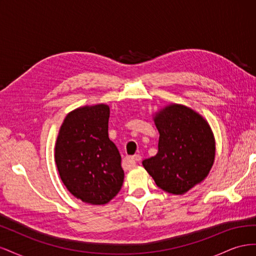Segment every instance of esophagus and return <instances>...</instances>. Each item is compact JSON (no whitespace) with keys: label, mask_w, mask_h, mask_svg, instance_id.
<instances>
[{"label":"esophagus","mask_w":256,"mask_h":256,"mask_svg":"<svg viewBox=\"0 0 256 256\" xmlns=\"http://www.w3.org/2000/svg\"><path fill=\"white\" fill-rule=\"evenodd\" d=\"M129 159L134 160V161H136V162H140L142 160V157L140 156V154H134V156H131Z\"/></svg>","instance_id":"esophagus-1"}]
</instances>
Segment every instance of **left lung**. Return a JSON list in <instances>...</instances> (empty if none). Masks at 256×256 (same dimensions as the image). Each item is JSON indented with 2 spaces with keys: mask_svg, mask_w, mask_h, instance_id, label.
Here are the masks:
<instances>
[{
  "mask_svg": "<svg viewBox=\"0 0 256 256\" xmlns=\"http://www.w3.org/2000/svg\"><path fill=\"white\" fill-rule=\"evenodd\" d=\"M158 152L142 164L160 189L184 194L208 175L214 159V138L206 120L189 108L172 104L154 118Z\"/></svg>",
  "mask_w": 256,
  "mask_h": 256,
  "instance_id": "8db88e82",
  "label": "left lung"
}]
</instances>
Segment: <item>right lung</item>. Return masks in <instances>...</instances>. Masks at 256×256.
<instances>
[{
	"label": "right lung",
	"mask_w": 256,
	"mask_h": 256,
	"mask_svg": "<svg viewBox=\"0 0 256 256\" xmlns=\"http://www.w3.org/2000/svg\"><path fill=\"white\" fill-rule=\"evenodd\" d=\"M106 104L79 108L62 124L56 144V164L68 191L83 202L106 204L124 182L122 157L109 138Z\"/></svg>",
	"instance_id": "right-lung-1"
}]
</instances>
